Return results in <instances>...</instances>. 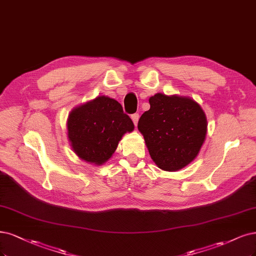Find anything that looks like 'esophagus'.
<instances>
[{"instance_id": "obj_1", "label": "esophagus", "mask_w": 256, "mask_h": 256, "mask_svg": "<svg viewBox=\"0 0 256 256\" xmlns=\"http://www.w3.org/2000/svg\"><path fill=\"white\" fill-rule=\"evenodd\" d=\"M138 113H134V114H132L131 116V120H132V122H134V124L136 126V124H138Z\"/></svg>"}]
</instances>
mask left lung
Listing matches in <instances>:
<instances>
[{
	"label": "left lung",
	"mask_w": 256,
	"mask_h": 256,
	"mask_svg": "<svg viewBox=\"0 0 256 256\" xmlns=\"http://www.w3.org/2000/svg\"><path fill=\"white\" fill-rule=\"evenodd\" d=\"M150 109L138 120L154 162L167 172L179 170L195 158L204 144L208 122L200 104L190 98L156 93Z\"/></svg>",
	"instance_id": "1"
}]
</instances>
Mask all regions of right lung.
<instances>
[{"label":"right lung","instance_id":"obj_1","mask_svg":"<svg viewBox=\"0 0 256 256\" xmlns=\"http://www.w3.org/2000/svg\"><path fill=\"white\" fill-rule=\"evenodd\" d=\"M66 127L74 152L95 165L107 162L122 136L134 129L122 104L108 96H98L73 109Z\"/></svg>","mask_w":256,"mask_h":256}]
</instances>
